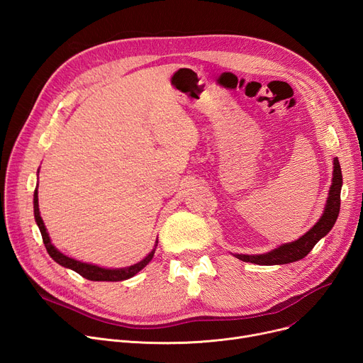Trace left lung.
Instances as JSON below:
<instances>
[{
  "label": "left lung",
  "mask_w": 363,
  "mask_h": 363,
  "mask_svg": "<svg viewBox=\"0 0 363 363\" xmlns=\"http://www.w3.org/2000/svg\"><path fill=\"white\" fill-rule=\"evenodd\" d=\"M333 163H334L333 181H331L325 207H323V213L306 234L301 235L296 241L281 244L277 247V249L268 253L234 255V256L242 262H250L255 264H264V266L287 264V263L297 262L304 256H308L315 247V244L331 231V228L334 226L340 213V193H341V185H342V175H341L340 162L337 157H334Z\"/></svg>",
  "instance_id": "left-lung-1"
}]
</instances>
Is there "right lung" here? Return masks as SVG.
Listing matches in <instances>:
<instances>
[{"label": "right lung", "mask_w": 363, "mask_h": 363, "mask_svg": "<svg viewBox=\"0 0 363 363\" xmlns=\"http://www.w3.org/2000/svg\"><path fill=\"white\" fill-rule=\"evenodd\" d=\"M38 174H40V170H38ZM33 215H35V222L40 228L41 235H43V241L45 244V249L48 252V255L51 256V259L54 262H57L59 264H62L63 268L72 269L74 272H78L81 277L89 279V281H123V279H129L133 275H137L141 269H144L145 266L150 263V260L155 256L156 252V247H157V240L155 244V249H152L141 262L128 266V268H116V269H110V268H101V266L97 264H92V263H85V262H79L76 259H72L66 255H63L60 250H57L55 247L52 245L50 235L47 233V228L44 225V220L40 215V204H38V188H35V193H33Z\"/></svg>", "instance_id": "right-lung-1"}]
</instances>
